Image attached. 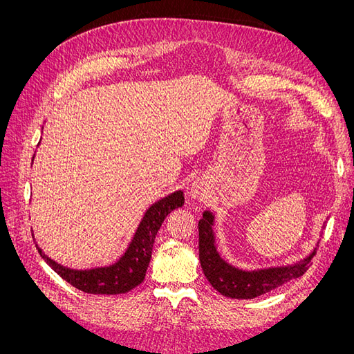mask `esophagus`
Masks as SVG:
<instances>
[{
  "label": "esophagus",
  "instance_id": "1",
  "mask_svg": "<svg viewBox=\"0 0 354 354\" xmlns=\"http://www.w3.org/2000/svg\"><path fill=\"white\" fill-rule=\"evenodd\" d=\"M201 195V190H199V187H194V189H192V196H199Z\"/></svg>",
  "mask_w": 354,
  "mask_h": 354
}]
</instances>
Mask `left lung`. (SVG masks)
Segmentation results:
<instances>
[{"label": "left lung", "instance_id": "8db88e82", "mask_svg": "<svg viewBox=\"0 0 354 354\" xmlns=\"http://www.w3.org/2000/svg\"><path fill=\"white\" fill-rule=\"evenodd\" d=\"M214 216L212 212L205 211L199 220V261L203 274L212 285L214 289L230 298L251 299L266 292H270L277 286L297 279L303 276L316 254V248L308 257L299 263L283 267H272V269H261L245 272L224 261L216 248V238L212 232Z\"/></svg>", "mask_w": 354, "mask_h": 354}]
</instances>
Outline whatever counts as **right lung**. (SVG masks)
I'll return each instance as SVG.
<instances>
[{"mask_svg": "<svg viewBox=\"0 0 354 354\" xmlns=\"http://www.w3.org/2000/svg\"><path fill=\"white\" fill-rule=\"evenodd\" d=\"M34 160V158H32ZM185 196L183 192L177 190L162 199L155 202L149 208L138 224L131 243L128 245L127 251L120 260L108 267H95L90 270H75L69 267L57 264L38 248L39 255L44 261L55 270L62 279L75 286L82 292L87 294H102V295H116L131 291L133 288L140 285L146 276L149 261L152 257V246L155 236L162 226L168 214L183 207ZM34 236V234H32Z\"/></svg>", "mask_w": 354, "mask_h": 354, "instance_id": "obj_1", "label": "right lung"}]
</instances>
